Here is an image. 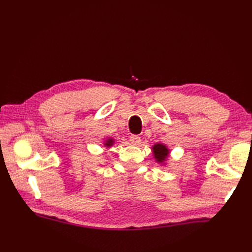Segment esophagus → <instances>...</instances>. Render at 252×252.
Here are the masks:
<instances>
[{"instance_id":"34e87169","label":"esophagus","mask_w":252,"mask_h":252,"mask_svg":"<svg viewBox=\"0 0 252 252\" xmlns=\"http://www.w3.org/2000/svg\"><path fill=\"white\" fill-rule=\"evenodd\" d=\"M130 142L132 145H139L141 143V138L139 135H131L130 136Z\"/></svg>"}]
</instances>
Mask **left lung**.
<instances>
[{
    "label": "left lung",
    "mask_w": 252,
    "mask_h": 252,
    "mask_svg": "<svg viewBox=\"0 0 252 252\" xmlns=\"http://www.w3.org/2000/svg\"><path fill=\"white\" fill-rule=\"evenodd\" d=\"M152 149H154V155L158 162L162 163L165 161V158L168 157L169 150L167 149L165 145L163 144H156L155 146L152 147Z\"/></svg>",
    "instance_id": "obj_1"
}]
</instances>
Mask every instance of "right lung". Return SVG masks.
I'll return each instance as SVG.
<instances>
[{"instance_id":"1","label":"right lung","mask_w":252,"mask_h":252,"mask_svg":"<svg viewBox=\"0 0 252 252\" xmlns=\"http://www.w3.org/2000/svg\"><path fill=\"white\" fill-rule=\"evenodd\" d=\"M112 144H113V140H112V139H108L107 141H106V143H105V146L109 147V146H111Z\"/></svg>"}]
</instances>
